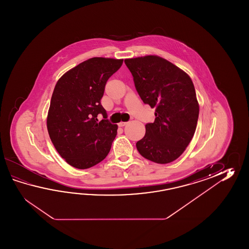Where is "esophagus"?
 Here are the masks:
<instances>
[{
    "label": "esophagus",
    "mask_w": 249,
    "mask_h": 249,
    "mask_svg": "<svg viewBox=\"0 0 249 249\" xmlns=\"http://www.w3.org/2000/svg\"><path fill=\"white\" fill-rule=\"evenodd\" d=\"M127 122H120L119 124H118V126L119 127H123L124 126V125H126Z\"/></svg>",
    "instance_id": "esophagus-1"
}]
</instances>
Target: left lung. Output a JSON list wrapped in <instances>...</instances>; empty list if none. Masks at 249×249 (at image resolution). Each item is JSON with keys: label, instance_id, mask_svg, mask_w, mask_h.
I'll return each instance as SVG.
<instances>
[{"label": "left lung", "instance_id": "obj_1", "mask_svg": "<svg viewBox=\"0 0 249 249\" xmlns=\"http://www.w3.org/2000/svg\"><path fill=\"white\" fill-rule=\"evenodd\" d=\"M139 95L155 108V121L145 125L136 143L143 158L168 164L185 151L196 131L199 105L190 75L157 55L125 58Z\"/></svg>", "mask_w": 249, "mask_h": 249}]
</instances>
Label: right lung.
<instances>
[{"mask_svg": "<svg viewBox=\"0 0 249 249\" xmlns=\"http://www.w3.org/2000/svg\"><path fill=\"white\" fill-rule=\"evenodd\" d=\"M124 59L94 57L70 69L58 80L47 116L49 136L68 164L87 169L99 164L110 151L117 124L107 119L101 106L107 81ZM105 118L101 122L97 116Z\"/></svg>", "mask_w": 249, "mask_h": 249, "instance_id": "right-lung-1", "label": "right lung"}]
</instances>
